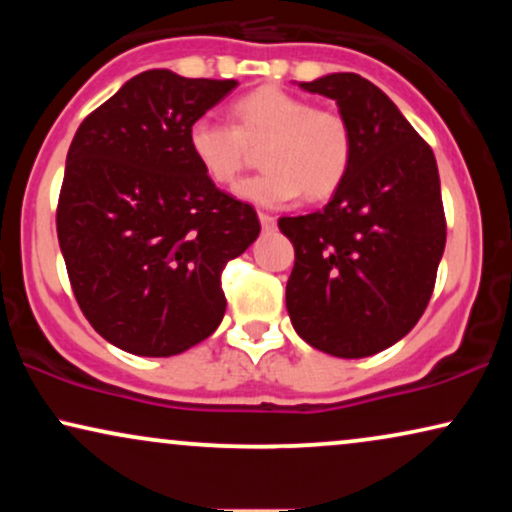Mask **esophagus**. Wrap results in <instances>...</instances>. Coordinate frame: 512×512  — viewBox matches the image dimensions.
Wrapping results in <instances>:
<instances>
[{"mask_svg":"<svg viewBox=\"0 0 512 512\" xmlns=\"http://www.w3.org/2000/svg\"><path fill=\"white\" fill-rule=\"evenodd\" d=\"M258 221H261L263 230H272V228H275V216H270V214H263V212H258Z\"/></svg>","mask_w":512,"mask_h":512,"instance_id":"34e87169","label":"esophagus"}]
</instances>
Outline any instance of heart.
I'll return each instance as SVG.
<instances>
[{
	"instance_id": "heart-1",
	"label": "heart",
	"mask_w": 512,
	"mask_h": 512,
	"mask_svg": "<svg viewBox=\"0 0 512 512\" xmlns=\"http://www.w3.org/2000/svg\"><path fill=\"white\" fill-rule=\"evenodd\" d=\"M235 125L198 116L188 125V151L209 181L230 186L265 149L268 170L244 179L235 195L261 207H282L307 195L324 200L347 179L354 137L345 118L331 109H312L277 86H261L233 102Z\"/></svg>"
}]
</instances>
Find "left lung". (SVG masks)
Returning <instances> with one entry per match:
<instances>
[{"mask_svg": "<svg viewBox=\"0 0 512 512\" xmlns=\"http://www.w3.org/2000/svg\"><path fill=\"white\" fill-rule=\"evenodd\" d=\"M331 97L354 137L347 179L319 212L282 216L296 249L286 310L307 345L363 359L422 317L445 251L431 146L375 83L352 72L298 83Z\"/></svg>", "mask_w": 512, "mask_h": 512, "instance_id": "obj_1", "label": "left lung"}]
</instances>
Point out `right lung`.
Instances as JSON below:
<instances>
[{"mask_svg":"<svg viewBox=\"0 0 512 512\" xmlns=\"http://www.w3.org/2000/svg\"><path fill=\"white\" fill-rule=\"evenodd\" d=\"M235 86L149 69L69 146L60 251L81 312L123 352L174 356L209 338L226 312L221 272L261 233L254 207L219 191L188 151V125Z\"/></svg>","mask_w":512,"mask_h":512,"instance_id":"obj_1","label":"right lung"}]
</instances>
